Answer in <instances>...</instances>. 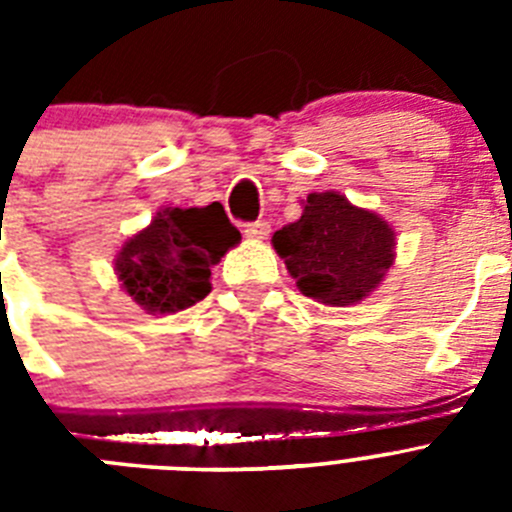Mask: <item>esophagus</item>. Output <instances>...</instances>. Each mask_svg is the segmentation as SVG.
<instances>
[{"label":"esophagus","mask_w":512,"mask_h":512,"mask_svg":"<svg viewBox=\"0 0 512 512\" xmlns=\"http://www.w3.org/2000/svg\"><path fill=\"white\" fill-rule=\"evenodd\" d=\"M243 233H246V238H253V241H261V238H266V235L271 233V225L266 223V220H256V223H246V225H243Z\"/></svg>","instance_id":"esophagus-1"}]
</instances>
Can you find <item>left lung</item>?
I'll return each instance as SVG.
<instances>
[{
    "mask_svg": "<svg viewBox=\"0 0 512 512\" xmlns=\"http://www.w3.org/2000/svg\"><path fill=\"white\" fill-rule=\"evenodd\" d=\"M271 243L302 295L330 307L372 295L395 261V230L338 192L307 194L300 220Z\"/></svg>",
    "mask_w": 512,
    "mask_h": 512,
    "instance_id": "obj_1",
    "label": "left lung"
}]
</instances>
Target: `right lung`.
<instances>
[{
	"label": "right lung",
	"instance_id": "right-lung-1",
	"mask_svg": "<svg viewBox=\"0 0 512 512\" xmlns=\"http://www.w3.org/2000/svg\"><path fill=\"white\" fill-rule=\"evenodd\" d=\"M241 241L220 202L166 207L115 259L122 289L151 315L187 310L210 295L212 266Z\"/></svg>",
	"mask_w": 512,
	"mask_h": 512
}]
</instances>
